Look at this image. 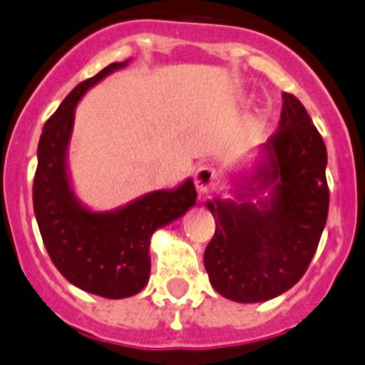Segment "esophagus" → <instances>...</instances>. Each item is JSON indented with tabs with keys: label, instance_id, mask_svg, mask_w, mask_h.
Listing matches in <instances>:
<instances>
[{
	"label": "esophagus",
	"instance_id": "1",
	"mask_svg": "<svg viewBox=\"0 0 365 365\" xmlns=\"http://www.w3.org/2000/svg\"><path fill=\"white\" fill-rule=\"evenodd\" d=\"M217 182V173L214 167L210 165H200L194 173V185L200 194H205L216 185Z\"/></svg>",
	"mask_w": 365,
	"mask_h": 365
}]
</instances>
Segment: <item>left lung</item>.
Instances as JSON below:
<instances>
[{
  "label": "left lung",
  "mask_w": 365,
  "mask_h": 365,
  "mask_svg": "<svg viewBox=\"0 0 365 365\" xmlns=\"http://www.w3.org/2000/svg\"><path fill=\"white\" fill-rule=\"evenodd\" d=\"M326 163V144L308 111L282 93L279 129L252 165L232 176V196L205 203L216 232L203 261L217 294L263 302L297 284L328 220Z\"/></svg>",
  "instance_id": "obj_1"
}]
</instances>
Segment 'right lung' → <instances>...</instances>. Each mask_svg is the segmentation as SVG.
Returning <instances> with one entry per match:
<instances>
[{"label":"right lung","mask_w":365,"mask_h":365,"mask_svg":"<svg viewBox=\"0 0 365 365\" xmlns=\"http://www.w3.org/2000/svg\"><path fill=\"white\" fill-rule=\"evenodd\" d=\"M128 63H111L61 102L43 128L34 178V212L50 259L71 284L106 299H125L144 290L153 234L196 203L190 178L111 210L90 209L75 194L68 169L75 108L90 88Z\"/></svg>","instance_id":"obj_1"}]
</instances>
